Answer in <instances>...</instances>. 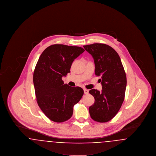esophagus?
Wrapping results in <instances>:
<instances>
[{"label": "esophagus", "instance_id": "1", "mask_svg": "<svg viewBox=\"0 0 156 156\" xmlns=\"http://www.w3.org/2000/svg\"><path fill=\"white\" fill-rule=\"evenodd\" d=\"M83 91H84V94L86 95L88 94V93H89V90L88 89H83Z\"/></svg>", "mask_w": 156, "mask_h": 156}]
</instances>
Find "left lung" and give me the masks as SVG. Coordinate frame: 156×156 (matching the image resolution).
Listing matches in <instances>:
<instances>
[{
    "label": "left lung",
    "instance_id": "left-lung-1",
    "mask_svg": "<svg viewBox=\"0 0 156 156\" xmlns=\"http://www.w3.org/2000/svg\"><path fill=\"white\" fill-rule=\"evenodd\" d=\"M92 56L95 65V74L101 76L102 91L90 89L89 94L95 98L89 108L91 118L104 123L113 119L117 114L125 99L126 75L118 54L111 46L94 43L83 45Z\"/></svg>",
    "mask_w": 156,
    "mask_h": 156
}]
</instances>
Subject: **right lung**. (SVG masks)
Masks as SVG:
<instances>
[{
  "instance_id": "right-lung-1",
  "label": "right lung",
  "mask_w": 156,
  "mask_h": 156,
  "mask_svg": "<svg viewBox=\"0 0 156 156\" xmlns=\"http://www.w3.org/2000/svg\"><path fill=\"white\" fill-rule=\"evenodd\" d=\"M85 50L80 47L51 45L37 61L33 83L37 104L45 115L61 123L70 119L73 107L83 95L81 87H72L62 80L70 73L72 63Z\"/></svg>"
}]
</instances>
